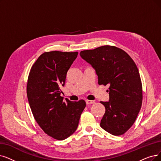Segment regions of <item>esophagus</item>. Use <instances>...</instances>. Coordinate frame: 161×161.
<instances>
[{
  "label": "esophagus",
  "mask_w": 161,
  "mask_h": 161,
  "mask_svg": "<svg viewBox=\"0 0 161 161\" xmlns=\"http://www.w3.org/2000/svg\"><path fill=\"white\" fill-rule=\"evenodd\" d=\"M86 104H94L95 101H94V100H86Z\"/></svg>",
  "instance_id": "1"
}]
</instances>
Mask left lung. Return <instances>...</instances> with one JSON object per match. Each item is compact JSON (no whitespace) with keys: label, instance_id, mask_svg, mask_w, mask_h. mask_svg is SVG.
<instances>
[{"label":"left lung","instance_id":"obj_1","mask_svg":"<svg viewBox=\"0 0 161 161\" xmlns=\"http://www.w3.org/2000/svg\"><path fill=\"white\" fill-rule=\"evenodd\" d=\"M80 55L95 69L98 84L109 85V101L100 102L106 112L100 126L121 136L133 125L142 105L143 91L136 63L125 51L104 46L80 51Z\"/></svg>","mask_w":161,"mask_h":161}]
</instances>
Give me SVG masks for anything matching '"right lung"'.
I'll return each instance as SVG.
<instances>
[{"mask_svg":"<svg viewBox=\"0 0 161 161\" xmlns=\"http://www.w3.org/2000/svg\"><path fill=\"white\" fill-rule=\"evenodd\" d=\"M78 52H45L31 67L27 96L32 114L43 131L57 140H64L76 131L85 100L72 102L61 96L68 70Z\"/></svg>","mask_w":161,"mask_h":161,"instance_id":"obj_1","label":"right lung"}]
</instances>
